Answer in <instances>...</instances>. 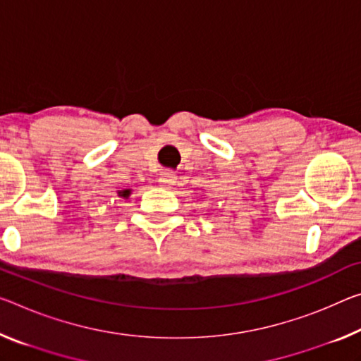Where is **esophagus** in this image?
Returning <instances> with one entry per match:
<instances>
[{
    "label": "esophagus",
    "instance_id": "34e87169",
    "mask_svg": "<svg viewBox=\"0 0 361 361\" xmlns=\"http://www.w3.org/2000/svg\"><path fill=\"white\" fill-rule=\"evenodd\" d=\"M159 183H160V185H164V186H171V185H175V183H176V175L173 173V171H170V170L164 171V173L160 175Z\"/></svg>",
    "mask_w": 361,
    "mask_h": 361
}]
</instances>
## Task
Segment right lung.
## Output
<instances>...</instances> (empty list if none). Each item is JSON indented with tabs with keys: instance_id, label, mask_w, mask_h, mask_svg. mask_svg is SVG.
Listing matches in <instances>:
<instances>
[{
	"instance_id": "obj_1",
	"label": "right lung",
	"mask_w": 361,
	"mask_h": 361,
	"mask_svg": "<svg viewBox=\"0 0 361 361\" xmlns=\"http://www.w3.org/2000/svg\"><path fill=\"white\" fill-rule=\"evenodd\" d=\"M120 194V196H123V197H127L128 196V194H130V190H125V191H120L118 192Z\"/></svg>"
}]
</instances>
